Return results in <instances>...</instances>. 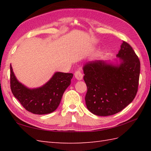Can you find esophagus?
Returning a JSON list of instances; mask_svg holds the SVG:
<instances>
[{
    "mask_svg": "<svg viewBox=\"0 0 151 151\" xmlns=\"http://www.w3.org/2000/svg\"><path fill=\"white\" fill-rule=\"evenodd\" d=\"M75 78L78 80V81H81V80L83 78V75L81 71L80 70H76V71L75 73Z\"/></svg>",
    "mask_w": 151,
    "mask_h": 151,
    "instance_id": "esophagus-1",
    "label": "esophagus"
}]
</instances>
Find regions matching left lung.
<instances>
[{
    "label": "left lung",
    "mask_w": 151,
    "mask_h": 151,
    "mask_svg": "<svg viewBox=\"0 0 151 151\" xmlns=\"http://www.w3.org/2000/svg\"><path fill=\"white\" fill-rule=\"evenodd\" d=\"M117 56L121 60L119 65L96 60L83 67L88 88L86 106L95 115L108 116L117 114L132 102L136 95L140 73L138 56L124 41Z\"/></svg>",
    "instance_id": "left-lung-1"
}]
</instances>
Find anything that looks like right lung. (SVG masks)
<instances>
[{"instance_id": "add662e5", "label": "right lung", "mask_w": 151, "mask_h": 151, "mask_svg": "<svg viewBox=\"0 0 151 151\" xmlns=\"http://www.w3.org/2000/svg\"><path fill=\"white\" fill-rule=\"evenodd\" d=\"M73 76L72 73L57 72L42 87L30 89L18 82L10 65V88L13 95L25 110L34 114H47L58 107Z\"/></svg>"}]
</instances>
